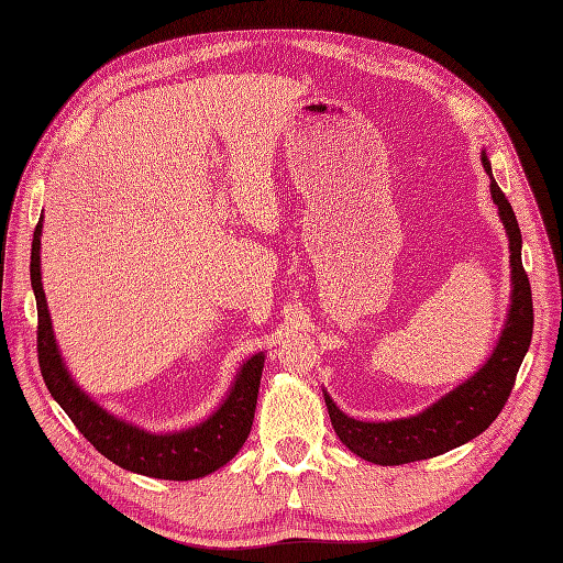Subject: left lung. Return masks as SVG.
Segmentation results:
<instances>
[{"mask_svg": "<svg viewBox=\"0 0 563 563\" xmlns=\"http://www.w3.org/2000/svg\"><path fill=\"white\" fill-rule=\"evenodd\" d=\"M483 166L489 176V192L499 209L501 223L507 228L511 250V309L507 325L487 364L461 383L456 390L444 395L435 405L411 419L366 423L354 421L342 413L335 401L325 395V407L330 413L338 438L350 450L366 461L380 466H399L409 461H421L454 450V446L481 435L489 428L499 411L507 405L514 390L516 373L523 364V356L532 338V295L530 280L521 262V228L514 216L507 195L499 190L493 178L487 156L483 154Z\"/></svg>", "mask_w": 563, "mask_h": 563, "instance_id": "left-lung-1", "label": "left lung"}]
</instances>
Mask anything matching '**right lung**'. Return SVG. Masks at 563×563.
Listing matches in <instances>:
<instances>
[{
    "mask_svg": "<svg viewBox=\"0 0 563 563\" xmlns=\"http://www.w3.org/2000/svg\"><path fill=\"white\" fill-rule=\"evenodd\" d=\"M40 235L42 221H37L35 225L31 250V283L37 299L40 373L45 378L47 390L59 401V407L68 413L74 426L82 432V438L117 466L150 475V478L195 481L228 464L238 454L252 430L264 354H254L252 358H247V364L240 368L233 390H230L221 409L209 416L205 423L190 430L152 435V432L140 430L133 423L113 419L111 413L95 405L74 383V378L68 376L62 354L56 350L52 319L40 276Z\"/></svg>",
    "mask_w": 563,
    "mask_h": 563,
    "instance_id": "obj_1",
    "label": "right lung"
}]
</instances>
